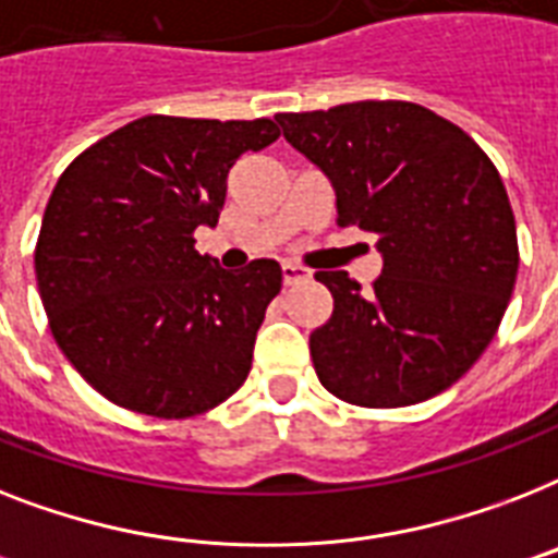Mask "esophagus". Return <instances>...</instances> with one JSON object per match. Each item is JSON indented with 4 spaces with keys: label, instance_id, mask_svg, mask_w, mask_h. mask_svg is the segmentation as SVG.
<instances>
[{
    "label": "esophagus",
    "instance_id": "esophagus-1",
    "mask_svg": "<svg viewBox=\"0 0 558 558\" xmlns=\"http://www.w3.org/2000/svg\"><path fill=\"white\" fill-rule=\"evenodd\" d=\"M310 278V269H303L298 264H283V287H294V283H303V280Z\"/></svg>",
    "mask_w": 558,
    "mask_h": 558
}]
</instances>
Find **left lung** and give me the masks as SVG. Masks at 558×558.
<instances>
[{
  "mask_svg": "<svg viewBox=\"0 0 558 558\" xmlns=\"http://www.w3.org/2000/svg\"><path fill=\"white\" fill-rule=\"evenodd\" d=\"M275 120L332 180L338 226L378 234L384 255L373 292L347 271H315L335 301L310 335L320 384L369 410L452 387L499 332L519 275L499 169L468 131L404 99Z\"/></svg>",
  "mask_w": 558,
  "mask_h": 558,
  "instance_id": "1",
  "label": "left lung"
}]
</instances>
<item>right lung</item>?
I'll list each match as a JSON object with an SVG mask.
<instances>
[{
    "instance_id": "1",
    "label": "right lung",
    "mask_w": 558,
    "mask_h": 558,
    "mask_svg": "<svg viewBox=\"0 0 558 558\" xmlns=\"http://www.w3.org/2000/svg\"><path fill=\"white\" fill-rule=\"evenodd\" d=\"M278 137L269 117H140L57 180L36 287L59 350L111 404L192 418L243 387L283 271L275 260L220 269L194 248V229L217 223L240 154Z\"/></svg>"
}]
</instances>
